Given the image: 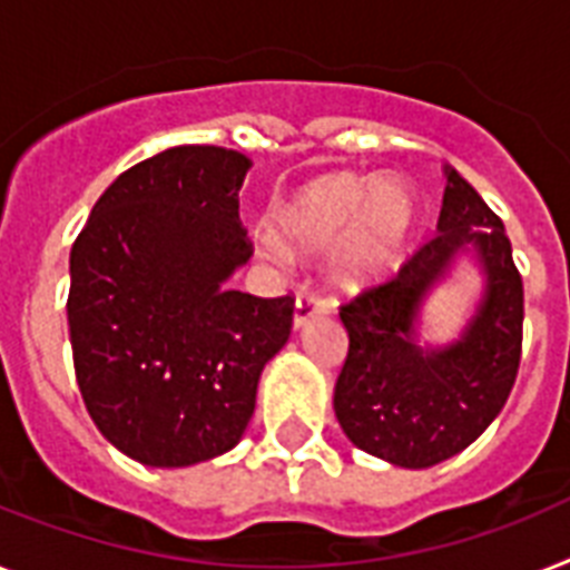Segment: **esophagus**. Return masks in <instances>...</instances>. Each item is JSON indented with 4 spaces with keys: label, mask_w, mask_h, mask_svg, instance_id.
Segmentation results:
<instances>
[{
    "label": "esophagus",
    "mask_w": 570,
    "mask_h": 570,
    "mask_svg": "<svg viewBox=\"0 0 570 570\" xmlns=\"http://www.w3.org/2000/svg\"><path fill=\"white\" fill-rule=\"evenodd\" d=\"M325 309H327V301H322L313 293H298V298H295V313H293L295 331L307 325L309 318L318 316V313H325Z\"/></svg>",
    "instance_id": "1"
}]
</instances>
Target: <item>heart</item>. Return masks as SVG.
<instances>
[{
  "label": "heart",
  "mask_w": 570,
  "mask_h": 570,
  "mask_svg": "<svg viewBox=\"0 0 570 570\" xmlns=\"http://www.w3.org/2000/svg\"><path fill=\"white\" fill-rule=\"evenodd\" d=\"M415 216V193L404 178L336 173L295 189L277 205L272 225L286 252L327 254L336 248V277L345 286H363L395 266ZM279 246L266 243L263 252L281 263Z\"/></svg>",
  "instance_id": "b5f03b06"
}]
</instances>
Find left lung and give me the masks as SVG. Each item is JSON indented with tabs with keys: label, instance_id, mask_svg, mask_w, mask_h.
Returning <instances> with one entry per match:
<instances>
[{
	"label": "left lung",
	"instance_id": "8db88e82",
	"mask_svg": "<svg viewBox=\"0 0 570 570\" xmlns=\"http://www.w3.org/2000/svg\"><path fill=\"white\" fill-rule=\"evenodd\" d=\"M433 239L392 281L342 304L348 357L333 410L360 451L401 469H430L474 442L507 404L521 363L524 286L503 222L478 189L445 166ZM471 256L484 275L479 307L448 346L420 342V307Z\"/></svg>",
	"mask_w": 570,
	"mask_h": 570
}]
</instances>
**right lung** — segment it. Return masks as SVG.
Returning <instances> with one entry per match:
<instances>
[{
  "instance_id": "obj_1",
  "label": "right lung",
  "mask_w": 570,
  "mask_h": 570,
  "mask_svg": "<svg viewBox=\"0 0 570 570\" xmlns=\"http://www.w3.org/2000/svg\"><path fill=\"white\" fill-rule=\"evenodd\" d=\"M248 169L219 146L160 151L101 193L69 252L78 390L101 436L151 469L237 445L293 331L289 295L228 286L252 257L237 198Z\"/></svg>"
}]
</instances>
